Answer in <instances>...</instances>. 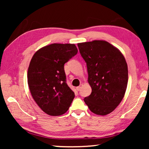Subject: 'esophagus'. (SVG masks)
Listing matches in <instances>:
<instances>
[{
    "instance_id": "1",
    "label": "esophagus",
    "mask_w": 149,
    "mask_h": 149,
    "mask_svg": "<svg viewBox=\"0 0 149 149\" xmlns=\"http://www.w3.org/2000/svg\"><path fill=\"white\" fill-rule=\"evenodd\" d=\"M82 86H83V85H82V84H81V85H79V86H78V87H76V89L78 91H80V90H81V89Z\"/></svg>"
}]
</instances>
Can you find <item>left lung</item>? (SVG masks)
Masks as SVG:
<instances>
[{
  "label": "left lung",
  "instance_id": "left-lung-1",
  "mask_svg": "<svg viewBox=\"0 0 149 149\" xmlns=\"http://www.w3.org/2000/svg\"><path fill=\"white\" fill-rule=\"evenodd\" d=\"M86 62L92 89L84 101L89 110L105 116L115 110L124 97L128 81L127 64L119 50L101 40L77 44Z\"/></svg>",
  "mask_w": 149,
  "mask_h": 149
}]
</instances>
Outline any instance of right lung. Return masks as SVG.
<instances>
[{"label": "right lung", "mask_w": 149, "mask_h": 149, "mask_svg": "<svg viewBox=\"0 0 149 149\" xmlns=\"http://www.w3.org/2000/svg\"><path fill=\"white\" fill-rule=\"evenodd\" d=\"M74 44L53 43L35 52L27 71V84L35 102L46 114L60 116L75 97L66 84L64 64L77 53Z\"/></svg>", "instance_id": "add662e5"}]
</instances>
